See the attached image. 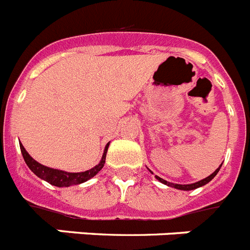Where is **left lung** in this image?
<instances>
[{
    "label": "left lung",
    "mask_w": 250,
    "mask_h": 250,
    "mask_svg": "<svg viewBox=\"0 0 250 250\" xmlns=\"http://www.w3.org/2000/svg\"><path fill=\"white\" fill-rule=\"evenodd\" d=\"M222 165V164H221ZM221 165H220L217 169H216L215 171H213L211 175H208L207 178H205V179L200 180V182H196V183H192V184H174V183H170V182H167V180H164L163 178L157 177V175H155V178H156L159 182H161L163 184H167V186L169 187H173V188H177V189H180V190H192V189H196V188H200V187L205 186V184H207L209 182V180H212L213 178L216 177V174L219 173L220 167H221Z\"/></svg>",
    "instance_id": "8db88e82"
}]
</instances>
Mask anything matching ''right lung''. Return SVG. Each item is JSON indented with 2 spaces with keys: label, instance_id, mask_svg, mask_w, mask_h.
I'll return each mask as SVG.
<instances>
[{
  "label": "right lung",
  "instance_id": "right-lung-1",
  "mask_svg": "<svg viewBox=\"0 0 250 250\" xmlns=\"http://www.w3.org/2000/svg\"><path fill=\"white\" fill-rule=\"evenodd\" d=\"M109 144L105 146V150H104V154L102 156V160L96 167H94L93 169L86 171H81V173H68V171L58 170V169H52V167H44V165L39 164L38 161H35L30 155L28 154V151L25 150L24 146L20 144V150H21L22 157H24L25 163L29 167L33 173L39 177L41 179L45 180L52 186L56 187H70V186H76V184H81L86 180L91 179L93 177H95L96 174L102 170V167L105 164V156L106 151H108Z\"/></svg>",
  "mask_w": 250,
  "mask_h": 250
}]
</instances>
